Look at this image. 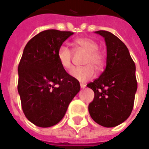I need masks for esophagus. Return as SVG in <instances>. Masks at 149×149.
<instances>
[{"mask_svg":"<svg viewBox=\"0 0 149 149\" xmlns=\"http://www.w3.org/2000/svg\"><path fill=\"white\" fill-rule=\"evenodd\" d=\"M85 86H86V85H85V84H82V83H81V88L84 89Z\"/></svg>","mask_w":149,"mask_h":149,"instance_id":"34e87169","label":"esophagus"}]
</instances>
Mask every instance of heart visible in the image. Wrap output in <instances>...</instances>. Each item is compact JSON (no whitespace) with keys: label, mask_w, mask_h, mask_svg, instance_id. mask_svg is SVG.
I'll list each match as a JSON object with an SVG mask.
<instances>
[{"label":"heart","mask_w":149,"mask_h":149,"mask_svg":"<svg viewBox=\"0 0 149 149\" xmlns=\"http://www.w3.org/2000/svg\"><path fill=\"white\" fill-rule=\"evenodd\" d=\"M75 44L87 52L83 61V67L75 68L71 72L72 77L81 82L88 81L95 77L97 69H101L105 64V57L98 50V45L93 39L86 37L75 39ZM73 52L71 48L66 45H61L57 51V58L59 63L65 70H70L72 68Z\"/></svg>","instance_id":"heart-1"}]
</instances>
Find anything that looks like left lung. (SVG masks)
I'll return each mask as SVG.
<instances>
[{
    "label": "left lung",
    "mask_w": 149,
    "mask_h": 149,
    "mask_svg": "<svg viewBox=\"0 0 149 149\" xmlns=\"http://www.w3.org/2000/svg\"><path fill=\"white\" fill-rule=\"evenodd\" d=\"M95 33L105 38L107 67L99 77L87 85L94 92L89 112L99 125L113 127L125 121L132 111L137 89L136 64L117 36L107 31Z\"/></svg>",
    "instance_id": "obj_1"
}]
</instances>
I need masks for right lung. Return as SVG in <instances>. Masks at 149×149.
Here are the masks:
<instances>
[{
    "mask_svg": "<svg viewBox=\"0 0 149 149\" xmlns=\"http://www.w3.org/2000/svg\"><path fill=\"white\" fill-rule=\"evenodd\" d=\"M72 31L47 30L34 36L18 64L17 90L24 114L35 125L49 127L63 118L81 86L59 63L57 51Z\"/></svg>",
    "mask_w": 149,
    "mask_h": 149,
    "instance_id": "1",
    "label": "right lung"
}]
</instances>
